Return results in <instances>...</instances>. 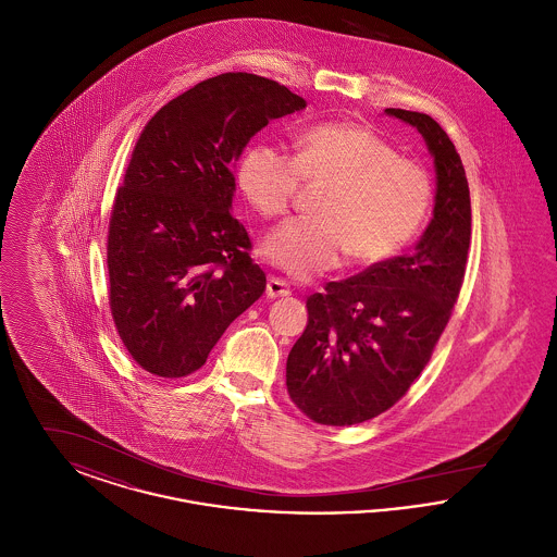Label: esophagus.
I'll list each match as a JSON object with an SVG mask.
<instances>
[{
    "label": "esophagus",
    "instance_id": "34e87169",
    "mask_svg": "<svg viewBox=\"0 0 557 557\" xmlns=\"http://www.w3.org/2000/svg\"><path fill=\"white\" fill-rule=\"evenodd\" d=\"M267 296L269 298H280V296H290V286L284 280L277 277H269L267 280Z\"/></svg>",
    "mask_w": 557,
    "mask_h": 557
}]
</instances>
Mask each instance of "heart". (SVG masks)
Wrapping results in <instances>:
<instances>
[{
    "label": "heart",
    "instance_id": "heart-1",
    "mask_svg": "<svg viewBox=\"0 0 557 557\" xmlns=\"http://www.w3.org/2000/svg\"><path fill=\"white\" fill-rule=\"evenodd\" d=\"M300 180L327 184L315 214L282 223L263 242V257L294 277H311L345 263L395 257L420 232L432 200L422 166L368 125L319 123L294 139V159L271 144H252L238 162L236 182L261 216L290 209Z\"/></svg>",
    "mask_w": 557,
    "mask_h": 557
}]
</instances>
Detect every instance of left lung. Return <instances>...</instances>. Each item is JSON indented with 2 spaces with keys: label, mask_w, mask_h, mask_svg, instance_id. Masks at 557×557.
<instances>
[{
  "label": "left lung",
  "mask_w": 557,
  "mask_h": 557,
  "mask_svg": "<svg viewBox=\"0 0 557 557\" xmlns=\"http://www.w3.org/2000/svg\"><path fill=\"white\" fill-rule=\"evenodd\" d=\"M416 127L434 160V211L416 246L307 298L286 386L313 422L352 425L391 409L422 373L457 302L472 238L470 187L445 129L424 112L386 108Z\"/></svg>",
  "instance_id": "obj_1"
}]
</instances>
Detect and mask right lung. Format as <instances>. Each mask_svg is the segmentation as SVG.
Masks as SVG:
<instances>
[{"instance_id":"right-lung-1","label":"right lung","mask_w":557,"mask_h":557,"mask_svg":"<svg viewBox=\"0 0 557 557\" xmlns=\"http://www.w3.org/2000/svg\"><path fill=\"white\" fill-rule=\"evenodd\" d=\"M307 102L277 81L225 73L160 108L139 135L108 230L110 311L135 363L184 377L265 292L232 214L252 135Z\"/></svg>"}]
</instances>
